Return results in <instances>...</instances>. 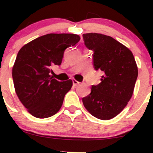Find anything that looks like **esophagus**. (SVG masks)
I'll return each mask as SVG.
<instances>
[{"label":"esophagus","mask_w":153,"mask_h":153,"mask_svg":"<svg viewBox=\"0 0 153 153\" xmlns=\"http://www.w3.org/2000/svg\"><path fill=\"white\" fill-rule=\"evenodd\" d=\"M72 84H73V86H78V84H80V82H78V81H76V80L73 79V80H72Z\"/></svg>","instance_id":"obj_1"}]
</instances>
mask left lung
<instances>
[{"mask_svg": "<svg viewBox=\"0 0 153 153\" xmlns=\"http://www.w3.org/2000/svg\"><path fill=\"white\" fill-rule=\"evenodd\" d=\"M84 44L94 52L95 70L102 71L101 82L92 86L82 98L86 110L95 118L109 120L118 115L131 99L138 78L132 52L113 38L99 33L83 35Z\"/></svg>", "mask_w": 153, "mask_h": 153, "instance_id": "left-lung-1", "label": "left lung"}]
</instances>
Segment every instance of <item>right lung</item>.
<instances>
[{"label": "right lung", "mask_w": 153, "mask_h": 153, "mask_svg": "<svg viewBox=\"0 0 153 153\" xmlns=\"http://www.w3.org/2000/svg\"><path fill=\"white\" fill-rule=\"evenodd\" d=\"M80 39L75 34H47L25 44L18 52L12 67L15 90L35 118H49L61 109L72 81H58L49 73L53 66L61 64L65 49Z\"/></svg>", "instance_id": "add662e5"}]
</instances>
